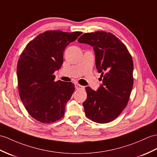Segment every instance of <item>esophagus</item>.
Wrapping results in <instances>:
<instances>
[{"label": "esophagus", "mask_w": 157, "mask_h": 157, "mask_svg": "<svg viewBox=\"0 0 157 157\" xmlns=\"http://www.w3.org/2000/svg\"><path fill=\"white\" fill-rule=\"evenodd\" d=\"M75 88H76V89H78V90H80V89H84V87L82 86H81V85L78 84V83H75Z\"/></svg>", "instance_id": "34e87169"}]
</instances>
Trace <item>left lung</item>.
Here are the masks:
<instances>
[{
    "instance_id": "8db88e82",
    "label": "left lung",
    "mask_w": 157,
    "mask_h": 157,
    "mask_svg": "<svg viewBox=\"0 0 157 157\" xmlns=\"http://www.w3.org/2000/svg\"><path fill=\"white\" fill-rule=\"evenodd\" d=\"M78 41L93 47L102 82L97 91L86 87L85 114L95 122H110L121 114L129 100L133 86L132 57L125 45L110 33H84Z\"/></svg>"
}]
</instances>
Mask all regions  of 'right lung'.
Returning <instances> with one entry per match:
<instances>
[{
    "instance_id": "right-lung-1",
    "label": "right lung",
    "mask_w": 157,
    "mask_h": 157,
    "mask_svg": "<svg viewBox=\"0 0 157 157\" xmlns=\"http://www.w3.org/2000/svg\"><path fill=\"white\" fill-rule=\"evenodd\" d=\"M82 33L44 32L29 42L21 55L17 67L20 98L29 114L37 121L51 123L64 116L74 84L54 82L53 74L63 64L65 47Z\"/></svg>"
}]
</instances>
